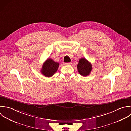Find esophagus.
I'll return each instance as SVG.
<instances>
[{"mask_svg":"<svg viewBox=\"0 0 131 131\" xmlns=\"http://www.w3.org/2000/svg\"><path fill=\"white\" fill-rule=\"evenodd\" d=\"M72 64V63H71V62H70V63H65V65H68V66H70V65H71Z\"/></svg>","mask_w":131,"mask_h":131,"instance_id":"1","label":"esophagus"}]
</instances>
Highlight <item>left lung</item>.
Instances as JSON below:
<instances>
[{"instance_id":"obj_1","label":"left lung","mask_w":131,"mask_h":131,"mask_svg":"<svg viewBox=\"0 0 131 131\" xmlns=\"http://www.w3.org/2000/svg\"><path fill=\"white\" fill-rule=\"evenodd\" d=\"M78 71L82 76L86 77L89 75L92 68L91 64L85 58H81L79 61L77 65Z\"/></svg>"}]
</instances>
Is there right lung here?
Segmentation results:
<instances>
[{
	"label": "right lung",
	"mask_w": 131,
	"mask_h": 131,
	"mask_svg": "<svg viewBox=\"0 0 131 131\" xmlns=\"http://www.w3.org/2000/svg\"><path fill=\"white\" fill-rule=\"evenodd\" d=\"M59 66V64L58 62L48 58L44 63L41 72L45 77H51L57 72Z\"/></svg>",
	"instance_id": "add662e5"
}]
</instances>
